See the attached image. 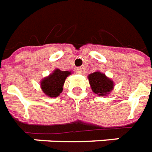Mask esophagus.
<instances>
[{
  "mask_svg": "<svg viewBox=\"0 0 152 152\" xmlns=\"http://www.w3.org/2000/svg\"><path fill=\"white\" fill-rule=\"evenodd\" d=\"M76 72L77 74H82L83 73V70H82V68L79 67V68H76Z\"/></svg>",
  "mask_w": 152,
  "mask_h": 152,
  "instance_id": "esophagus-1",
  "label": "esophagus"
}]
</instances>
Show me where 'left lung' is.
Returning a JSON list of instances; mask_svg holds the SVG:
<instances>
[{"label":"left lung","mask_w":152,"mask_h":152,"mask_svg":"<svg viewBox=\"0 0 152 152\" xmlns=\"http://www.w3.org/2000/svg\"><path fill=\"white\" fill-rule=\"evenodd\" d=\"M88 80L93 92L101 96H106L114 88V82L99 72L88 75Z\"/></svg>","instance_id":"1"}]
</instances>
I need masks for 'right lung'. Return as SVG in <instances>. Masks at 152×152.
Instances as JSON below:
<instances>
[{"mask_svg": "<svg viewBox=\"0 0 152 152\" xmlns=\"http://www.w3.org/2000/svg\"><path fill=\"white\" fill-rule=\"evenodd\" d=\"M71 72L61 71L56 68L52 74L45 77L40 82L43 92L49 97H57L63 91V86L66 78Z\"/></svg>", "mask_w": 152, "mask_h": 152, "instance_id": "add662e5", "label": "right lung"}]
</instances>
